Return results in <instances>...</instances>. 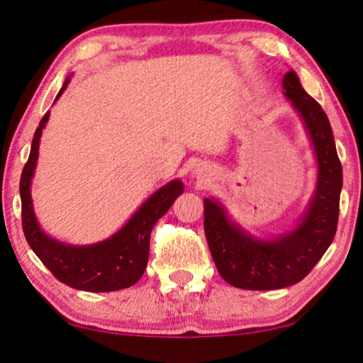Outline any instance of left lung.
Returning a JSON list of instances; mask_svg holds the SVG:
<instances>
[{
	"mask_svg": "<svg viewBox=\"0 0 363 363\" xmlns=\"http://www.w3.org/2000/svg\"><path fill=\"white\" fill-rule=\"evenodd\" d=\"M282 87L314 145L319 165L317 190L301 225L274 241L255 240L242 233L230 223L220 203L206 198L205 235L213 261L223 279L240 289H282L304 279L334 241L339 223L342 165L329 118L302 89L294 71L284 74Z\"/></svg>",
	"mask_w": 363,
	"mask_h": 363,
	"instance_id": "left-lung-1",
	"label": "left lung"
}]
</instances>
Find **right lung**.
<instances>
[{
    "instance_id": "right-lung-1",
    "label": "right lung",
    "mask_w": 363,
    "mask_h": 363,
    "mask_svg": "<svg viewBox=\"0 0 363 363\" xmlns=\"http://www.w3.org/2000/svg\"><path fill=\"white\" fill-rule=\"evenodd\" d=\"M67 84L69 77L59 91L56 101L66 91ZM48 118L49 112L41 118L34 132L31 152L19 182L23 231L28 245L57 281L74 289L111 292L133 286L147 267L152 228L183 193L182 182L173 180L153 193L127 221V225L106 241L91 246H69L52 240L44 235L38 225L29 188L38 160L39 138Z\"/></svg>"
}]
</instances>
